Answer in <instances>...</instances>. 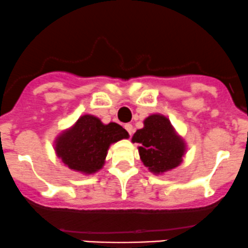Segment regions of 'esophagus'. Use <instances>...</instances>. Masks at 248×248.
<instances>
[{"instance_id":"1","label":"esophagus","mask_w":248,"mask_h":248,"mask_svg":"<svg viewBox=\"0 0 248 248\" xmlns=\"http://www.w3.org/2000/svg\"><path fill=\"white\" fill-rule=\"evenodd\" d=\"M125 130H126L127 132H129L130 135L132 134V132H134V127H132V125L131 124H125Z\"/></svg>"}]
</instances>
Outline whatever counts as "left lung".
<instances>
[{
	"instance_id": "1",
	"label": "left lung",
	"mask_w": 248,
	"mask_h": 248,
	"mask_svg": "<svg viewBox=\"0 0 248 248\" xmlns=\"http://www.w3.org/2000/svg\"><path fill=\"white\" fill-rule=\"evenodd\" d=\"M131 142L140 143L141 161L155 175H162L179 167L187 150L185 140L161 113L148 116L143 121L142 129L134 134Z\"/></svg>"
}]
</instances>
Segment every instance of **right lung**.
<instances>
[{"label": "right lung", "instance_id": "add662e5", "mask_svg": "<svg viewBox=\"0 0 248 248\" xmlns=\"http://www.w3.org/2000/svg\"><path fill=\"white\" fill-rule=\"evenodd\" d=\"M129 139L119 124H104L93 114H83L56 136L53 148L58 159L71 170L91 175L105 165L109 145Z\"/></svg>", "mask_w": 248, "mask_h": 248}]
</instances>
